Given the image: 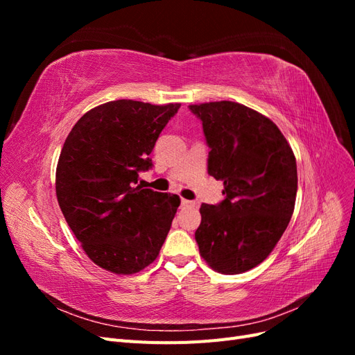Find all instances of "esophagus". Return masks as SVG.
I'll return each mask as SVG.
<instances>
[{
    "mask_svg": "<svg viewBox=\"0 0 355 355\" xmlns=\"http://www.w3.org/2000/svg\"><path fill=\"white\" fill-rule=\"evenodd\" d=\"M180 204H182V207H194L196 206V201H189V200L182 198Z\"/></svg>",
    "mask_w": 355,
    "mask_h": 355,
    "instance_id": "1",
    "label": "esophagus"
}]
</instances>
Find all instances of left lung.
I'll return each mask as SVG.
<instances>
[{
  "label": "left lung",
  "mask_w": 355,
  "mask_h": 355,
  "mask_svg": "<svg viewBox=\"0 0 355 355\" xmlns=\"http://www.w3.org/2000/svg\"><path fill=\"white\" fill-rule=\"evenodd\" d=\"M210 148L207 171L223 180L219 204H201L196 231L214 271L241 274L263 262L293 214L297 170L286 137L270 118L230 102L189 105Z\"/></svg>",
  "instance_id": "1"
}]
</instances>
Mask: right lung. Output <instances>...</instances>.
<instances>
[{
	"label": "right lung",
	"mask_w": 355,
	"mask_h": 355,
	"mask_svg": "<svg viewBox=\"0 0 355 355\" xmlns=\"http://www.w3.org/2000/svg\"><path fill=\"white\" fill-rule=\"evenodd\" d=\"M180 103L112 101L85 112L63 144L56 196L90 259L114 274L153 263L180 204L178 196L137 185L153 167L154 145Z\"/></svg>",
	"instance_id": "obj_1"
}]
</instances>
